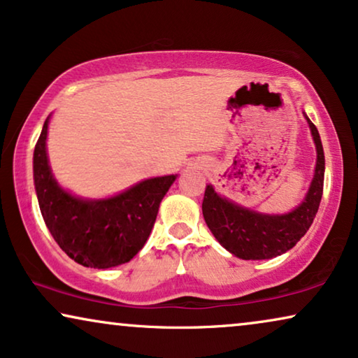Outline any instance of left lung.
<instances>
[{
	"label": "left lung",
	"instance_id": "left-lung-1",
	"mask_svg": "<svg viewBox=\"0 0 358 358\" xmlns=\"http://www.w3.org/2000/svg\"><path fill=\"white\" fill-rule=\"evenodd\" d=\"M305 119L316 145V168L310 189L295 210L282 215L259 213L218 195L213 185L205 187L202 202L205 223L217 241L233 256L244 261L277 257L290 251L310 229L322 197L324 151L315 124L306 114Z\"/></svg>",
	"mask_w": 358,
	"mask_h": 358
}]
</instances>
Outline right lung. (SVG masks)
I'll use <instances>...</instances> for the list:
<instances>
[{"mask_svg": "<svg viewBox=\"0 0 358 358\" xmlns=\"http://www.w3.org/2000/svg\"><path fill=\"white\" fill-rule=\"evenodd\" d=\"M47 117L34 150V184L48 231L73 261L109 268L129 262L145 246L159 203L178 176L145 179L109 199H81L60 187L47 156Z\"/></svg>", "mask_w": 358, "mask_h": 358, "instance_id": "1", "label": "right lung"}]
</instances>
